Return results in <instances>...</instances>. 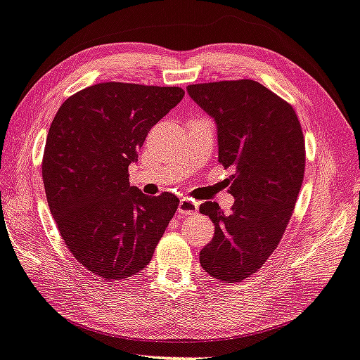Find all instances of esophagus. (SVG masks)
<instances>
[{
    "label": "esophagus",
    "instance_id": "obj_1",
    "mask_svg": "<svg viewBox=\"0 0 360 360\" xmlns=\"http://www.w3.org/2000/svg\"><path fill=\"white\" fill-rule=\"evenodd\" d=\"M199 209V204L196 201H191V199H181L179 202V209H176V212H179L180 217H185V215H191L198 212Z\"/></svg>",
    "mask_w": 360,
    "mask_h": 360
}]
</instances>
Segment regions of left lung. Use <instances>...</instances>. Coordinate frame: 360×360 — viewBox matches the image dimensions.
Instances as JSON below:
<instances>
[{"mask_svg": "<svg viewBox=\"0 0 360 360\" xmlns=\"http://www.w3.org/2000/svg\"><path fill=\"white\" fill-rule=\"evenodd\" d=\"M186 91L217 125L219 162L235 169L231 212L212 201L199 207L215 225L199 262L212 278L233 283L262 267L290 222L306 167L301 124L288 103L254 80L198 84Z\"/></svg>", "mask_w": 360, "mask_h": 360, "instance_id": "1", "label": "left lung"}]
</instances>
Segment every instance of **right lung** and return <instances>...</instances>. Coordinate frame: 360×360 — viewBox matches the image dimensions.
Segmentation results:
<instances>
[{
	"label": "right lung",
	"mask_w": 360,
	"mask_h": 360,
	"mask_svg": "<svg viewBox=\"0 0 360 360\" xmlns=\"http://www.w3.org/2000/svg\"><path fill=\"white\" fill-rule=\"evenodd\" d=\"M184 95L179 86L106 82L72 95L54 115L41 165L49 211L69 251L101 278L145 269L179 207L172 193L130 186L129 165Z\"/></svg>",
	"instance_id": "add662e5"
}]
</instances>
